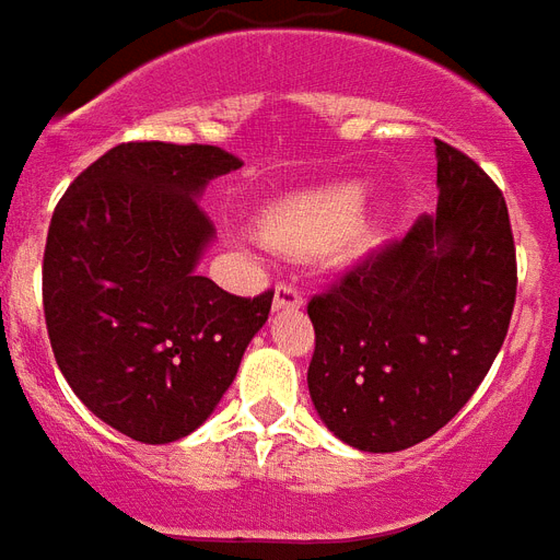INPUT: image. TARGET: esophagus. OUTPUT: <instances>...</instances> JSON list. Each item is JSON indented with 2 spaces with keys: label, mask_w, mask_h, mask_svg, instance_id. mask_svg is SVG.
I'll return each mask as SVG.
<instances>
[{
  "label": "esophagus",
  "mask_w": 560,
  "mask_h": 560,
  "mask_svg": "<svg viewBox=\"0 0 560 560\" xmlns=\"http://www.w3.org/2000/svg\"><path fill=\"white\" fill-rule=\"evenodd\" d=\"M304 304V292L295 283H277L275 310H298Z\"/></svg>",
  "instance_id": "1"
}]
</instances>
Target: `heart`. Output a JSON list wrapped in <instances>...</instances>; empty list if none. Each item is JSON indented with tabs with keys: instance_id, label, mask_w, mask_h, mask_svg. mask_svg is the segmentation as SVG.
<instances>
[{
	"instance_id": "1",
	"label": "heart",
	"mask_w": 560,
	"mask_h": 560,
	"mask_svg": "<svg viewBox=\"0 0 560 560\" xmlns=\"http://www.w3.org/2000/svg\"><path fill=\"white\" fill-rule=\"evenodd\" d=\"M364 199L366 185L361 182L285 196L265 211L259 235L265 244L285 253H310L334 244L349 256H361L385 235V214H364Z\"/></svg>"
}]
</instances>
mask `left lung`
<instances>
[{
	"label": "left lung",
	"instance_id": "left-lung-1",
	"mask_svg": "<svg viewBox=\"0 0 560 560\" xmlns=\"http://www.w3.org/2000/svg\"><path fill=\"white\" fill-rule=\"evenodd\" d=\"M435 214L307 304L310 399L358 451H406L435 435L508 337L516 301L508 202L463 151L435 140Z\"/></svg>",
	"mask_w": 560,
	"mask_h": 560
}]
</instances>
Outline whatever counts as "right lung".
Masks as SVG:
<instances>
[{
  "instance_id": "add662e5",
  "label": "right lung",
  "mask_w": 560,
  "mask_h": 560,
  "mask_svg": "<svg viewBox=\"0 0 560 560\" xmlns=\"http://www.w3.org/2000/svg\"><path fill=\"white\" fill-rule=\"evenodd\" d=\"M241 161L218 145L121 142L73 178L44 247L56 364L92 415L142 444L202 427L275 292L238 298L196 265L214 241L199 196Z\"/></svg>"
}]
</instances>
